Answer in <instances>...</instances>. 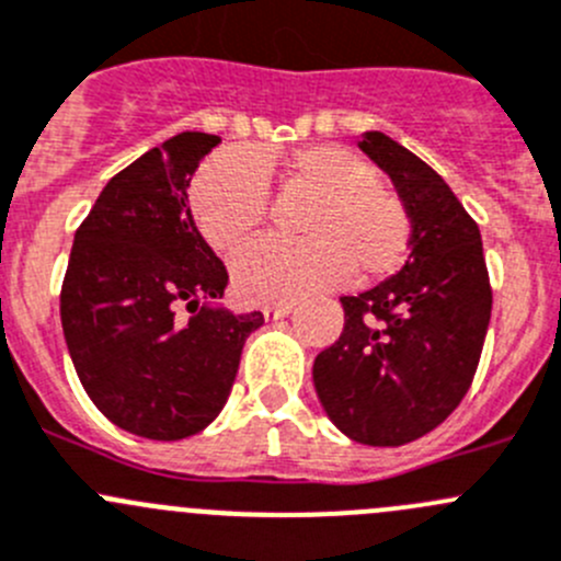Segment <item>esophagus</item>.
<instances>
[{"label": "esophagus", "instance_id": "1", "mask_svg": "<svg viewBox=\"0 0 561 561\" xmlns=\"http://www.w3.org/2000/svg\"><path fill=\"white\" fill-rule=\"evenodd\" d=\"M293 312V304H279V307H265L263 314L265 320H282Z\"/></svg>", "mask_w": 561, "mask_h": 561}]
</instances>
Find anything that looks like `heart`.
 Here are the masks:
<instances>
[{"mask_svg": "<svg viewBox=\"0 0 561 561\" xmlns=\"http://www.w3.org/2000/svg\"><path fill=\"white\" fill-rule=\"evenodd\" d=\"M287 197H307L298 236L260 241L232 260L238 293L252 304H290L351 276L369 285L405 260L411 221L369 161L334 145H309L287 156H219L203 167L192 205L199 232L216 252H232L263 227L268 183Z\"/></svg>", "mask_w": 561, "mask_h": 561, "instance_id": "heart-1", "label": "heart"}]
</instances>
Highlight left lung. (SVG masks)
<instances>
[{
    "instance_id": "8db88e82",
    "label": "left lung",
    "mask_w": 561,
    "mask_h": 561,
    "mask_svg": "<svg viewBox=\"0 0 561 561\" xmlns=\"http://www.w3.org/2000/svg\"><path fill=\"white\" fill-rule=\"evenodd\" d=\"M358 148L394 183L411 219L394 276L342 296L340 340L318 353L314 391L347 438L400 447L438 427L469 391L491 323L482 238L433 167L380 130Z\"/></svg>"
}]
</instances>
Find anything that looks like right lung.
<instances>
[{
	"label": "right lung",
	"mask_w": 561,
	"mask_h": 561,
	"mask_svg": "<svg viewBox=\"0 0 561 561\" xmlns=\"http://www.w3.org/2000/svg\"><path fill=\"white\" fill-rule=\"evenodd\" d=\"M219 142L183 130L117 172L65 271L59 314L81 386L108 422L153 442L188 438L219 416L243 342L263 325L260 312L219 304L227 268L188 208L192 175Z\"/></svg>",
	"instance_id": "add662e5"
}]
</instances>
